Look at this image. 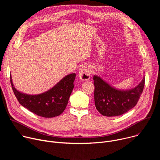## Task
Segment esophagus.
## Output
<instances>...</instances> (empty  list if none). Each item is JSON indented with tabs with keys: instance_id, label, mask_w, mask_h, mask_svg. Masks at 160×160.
Wrapping results in <instances>:
<instances>
[{
	"instance_id": "obj_1",
	"label": "esophagus",
	"mask_w": 160,
	"mask_h": 160,
	"mask_svg": "<svg viewBox=\"0 0 160 160\" xmlns=\"http://www.w3.org/2000/svg\"><path fill=\"white\" fill-rule=\"evenodd\" d=\"M91 70L90 68L88 65L83 66L79 70L78 77L81 80H88L90 78Z\"/></svg>"
}]
</instances>
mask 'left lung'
I'll return each mask as SVG.
<instances>
[{"mask_svg":"<svg viewBox=\"0 0 160 160\" xmlns=\"http://www.w3.org/2000/svg\"><path fill=\"white\" fill-rule=\"evenodd\" d=\"M94 101L97 110L106 117L123 115L138 103L144 87V75L134 88L128 90L117 88L98 75L93 77Z\"/></svg>","mask_w":160,"mask_h":160,"instance_id":"obj_1","label":"left lung"}]
</instances>
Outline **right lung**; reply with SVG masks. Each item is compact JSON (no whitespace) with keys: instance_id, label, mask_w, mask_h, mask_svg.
I'll return each mask as SVG.
<instances>
[{"instance_id":"1","label":"right lung","mask_w":160,"mask_h":160,"mask_svg":"<svg viewBox=\"0 0 160 160\" xmlns=\"http://www.w3.org/2000/svg\"><path fill=\"white\" fill-rule=\"evenodd\" d=\"M75 77V73L67 75L51 89L36 95L20 92L14 87L11 75L10 79L13 92L21 105L38 116L52 118L64 111L74 87Z\"/></svg>"}]
</instances>
